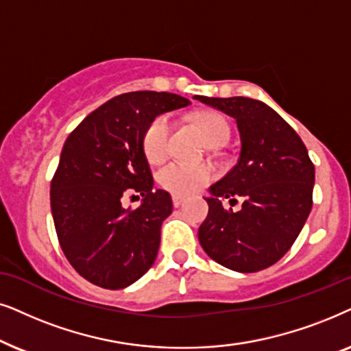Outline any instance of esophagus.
<instances>
[{
  "instance_id": "esophagus-1",
  "label": "esophagus",
  "mask_w": 351,
  "mask_h": 351,
  "mask_svg": "<svg viewBox=\"0 0 351 351\" xmlns=\"http://www.w3.org/2000/svg\"><path fill=\"white\" fill-rule=\"evenodd\" d=\"M171 202H173V207H181V205L184 204V197H181V195H173L171 197Z\"/></svg>"
}]
</instances>
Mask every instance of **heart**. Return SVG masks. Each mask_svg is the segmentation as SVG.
Listing matches in <instances>:
<instances>
[{"label": "heart", "mask_w": 351, "mask_h": 351, "mask_svg": "<svg viewBox=\"0 0 351 351\" xmlns=\"http://www.w3.org/2000/svg\"><path fill=\"white\" fill-rule=\"evenodd\" d=\"M193 121L208 146H221L230 138V125L217 112H197L193 117ZM170 133V115L160 114L149 121L143 133V152L149 162H160L167 156ZM212 176L213 173L207 165L183 162H168L157 173L158 184L168 193L181 197L197 193L212 181Z\"/></svg>", "instance_id": "heart-1"}]
</instances>
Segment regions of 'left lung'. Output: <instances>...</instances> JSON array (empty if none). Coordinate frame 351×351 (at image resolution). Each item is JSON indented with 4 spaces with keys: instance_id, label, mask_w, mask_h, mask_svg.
Masks as SVG:
<instances>
[{
    "instance_id": "obj_1",
    "label": "left lung",
    "mask_w": 351,
    "mask_h": 351,
    "mask_svg": "<svg viewBox=\"0 0 351 351\" xmlns=\"http://www.w3.org/2000/svg\"><path fill=\"white\" fill-rule=\"evenodd\" d=\"M195 99L234 117L242 144L234 168L205 199L200 245L210 258L239 273L269 268L287 254L310 215L315 165L295 130L265 102L242 96ZM221 197H241L240 212L223 209Z\"/></svg>"
}]
</instances>
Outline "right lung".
Listing matches in <instances>:
<instances>
[{"mask_svg": "<svg viewBox=\"0 0 351 351\" xmlns=\"http://www.w3.org/2000/svg\"><path fill=\"white\" fill-rule=\"evenodd\" d=\"M189 104L171 93H123L65 139L51 180V212L65 258L95 286L127 287L156 260L173 204L167 191L152 189L143 133L154 117ZM127 193L143 195L142 207L121 208Z\"/></svg>", "mask_w": 351, "mask_h": 351, "instance_id": "obj_1", "label": "right lung"}]
</instances>
